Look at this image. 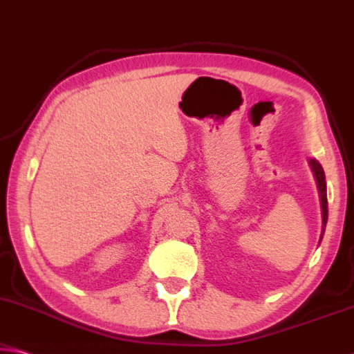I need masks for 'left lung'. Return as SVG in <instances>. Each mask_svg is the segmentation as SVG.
I'll list each match as a JSON object with an SVG mask.
<instances>
[{
    "mask_svg": "<svg viewBox=\"0 0 354 354\" xmlns=\"http://www.w3.org/2000/svg\"><path fill=\"white\" fill-rule=\"evenodd\" d=\"M308 165H310L313 176L317 179V186L319 192V201H322V216H323V233L322 238H319V243H322L323 234H324V227H326L328 222V198H326V181H324V171L322 164L317 159H308ZM318 243V245H319Z\"/></svg>",
    "mask_w": 354,
    "mask_h": 354,
    "instance_id": "obj_1",
    "label": "left lung"
}]
</instances>
